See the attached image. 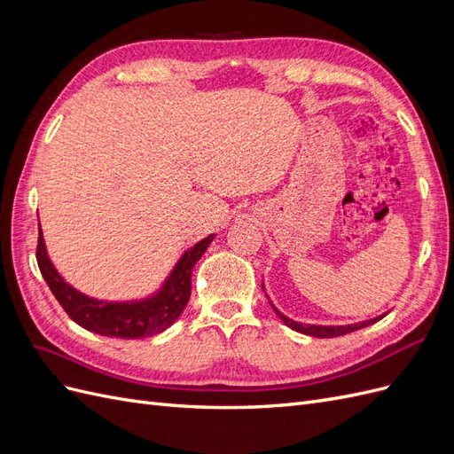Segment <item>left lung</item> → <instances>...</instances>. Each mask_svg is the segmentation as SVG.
Returning <instances> with one entry per match:
<instances>
[{
	"label": "left lung",
	"instance_id": "8db88e82",
	"mask_svg": "<svg viewBox=\"0 0 454 454\" xmlns=\"http://www.w3.org/2000/svg\"><path fill=\"white\" fill-rule=\"evenodd\" d=\"M272 305V303H270ZM274 309V305H272ZM274 312H277L280 316V320L287 325L295 329V332L299 333H305V335H310V337H320V339H329V337H340V335H347L350 332H356V329H362L365 325H371L379 322L382 316H377V318L373 320H365V322H360V324H350V325H314V324H299V322H294L287 318V316H284L278 309H274Z\"/></svg>",
	"mask_w": 454,
	"mask_h": 454
}]
</instances>
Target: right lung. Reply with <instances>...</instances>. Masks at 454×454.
I'll list each match as a JSON object with an SVG mask.
<instances>
[{"mask_svg": "<svg viewBox=\"0 0 454 454\" xmlns=\"http://www.w3.org/2000/svg\"><path fill=\"white\" fill-rule=\"evenodd\" d=\"M212 239L214 235L206 237L193 248H189L155 295L142 301H127V303H109V301L92 299L64 282L47 255L41 225L35 257L52 295L57 297L60 307L75 324L104 337L144 339L164 332L180 318L191 297V270L208 248Z\"/></svg>", "mask_w": 454, "mask_h": 454, "instance_id": "1", "label": "right lung"}]
</instances>
